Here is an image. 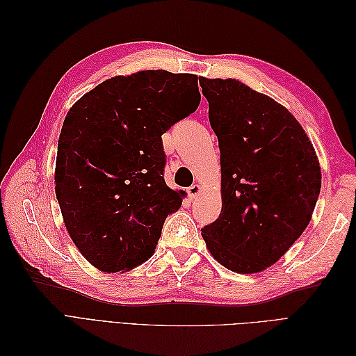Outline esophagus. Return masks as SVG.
<instances>
[{
    "mask_svg": "<svg viewBox=\"0 0 356 356\" xmlns=\"http://www.w3.org/2000/svg\"><path fill=\"white\" fill-rule=\"evenodd\" d=\"M187 193H188V197H190V199H195V197L199 195V193H200V186L193 184L191 187H188Z\"/></svg>",
    "mask_w": 356,
    "mask_h": 356,
    "instance_id": "34e87169",
    "label": "esophagus"
}]
</instances>
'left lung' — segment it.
Masks as SVG:
<instances>
[{"mask_svg":"<svg viewBox=\"0 0 356 356\" xmlns=\"http://www.w3.org/2000/svg\"><path fill=\"white\" fill-rule=\"evenodd\" d=\"M221 161L220 217L202 236L236 273L275 264L307 227L321 168L306 132L281 104L234 79H199Z\"/></svg>","mask_w":356,"mask_h":356,"instance_id":"obj_1","label":"left lung"}]
</instances>
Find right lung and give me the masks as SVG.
<instances>
[{
	"label": "right lung",
	"instance_id": "1",
	"mask_svg": "<svg viewBox=\"0 0 356 356\" xmlns=\"http://www.w3.org/2000/svg\"><path fill=\"white\" fill-rule=\"evenodd\" d=\"M199 104L197 75L148 70L101 83L68 111L55 190L72 242L96 268L126 272L154 254L184 197L165 182L161 135Z\"/></svg>",
	"mask_w": 356,
	"mask_h": 356
}]
</instances>
